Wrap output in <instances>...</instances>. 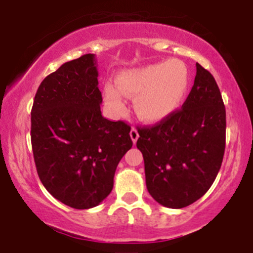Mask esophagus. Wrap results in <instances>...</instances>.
I'll return each mask as SVG.
<instances>
[{
  "label": "esophagus",
  "instance_id": "34e87169",
  "mask_svg": "<svg viewBox=\"0 0 253 253\" xmlns=\"http://www.w3.org/2000/svg\"><path fill=\"white\" fill-rule=\"evenodd\" d=\"M129 136H131V139H132V142H133V144H136L137 139H138V137H139L138 131H137L136 128H132L131 132H129Z\"/></svg>",
  "mask_w": 253,
  "mask_h": 253
}]
</instances>
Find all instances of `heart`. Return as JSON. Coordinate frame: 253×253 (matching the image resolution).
Wrapping results in <instances>:
<instances>
[{
  "mask_svg": "<svg viewBox=\"0 0 253 253\" xmlns=\"http://www.w3.org/2000/svg\"><path fill=\"white\" fill-rule=\"evenodd\" d=\"M190 72L182 61L169 60L122 71L116 84L106 83L104 98L116 114L125 110L122 95L133 99V110L145 124L168 120L182 106L188 88Z\"/></svg>",
  "mask_w": 253,
  "mask_h": 253,
  "instance_id": "1",
  "label": "heart"
}]
</instances>
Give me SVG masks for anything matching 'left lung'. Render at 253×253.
Instances as JSON below:
<instances>
[{
  "label": "left lung",
  "instance_id": "1",
  "mask_svg": "<svg viewBox=\"0 0 253 253\" xmlns=\"http://www.w3.org/2000/svg\"><path fill=\"white\" fill-rule=\"evenodd\" d=\"M195 83L181 110L138 129L148 192L162 206L183 208L215 180L225 150V106L213 76L196 63Z\"/></svg>",
  "mask_w": 253,
  "mask_h": 253
}]
</instances>
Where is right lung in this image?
<instances>
[{"instance_id": "1", "label": "right lung", "mask_w": 253, "mask_h": 253, "mask_svg": "<svg viewBox=\"0 0 253 253\" xmlns=\"http://www.w3.org/2000/svg\"><path fill=\"white\" fill-rule=\"evenodd\" d=\"M94 53L63 63L38 88L32 147L40 181L63 205L89 209L112 191L131 127L103 117Z\"/></svg>"}]
</instances>
